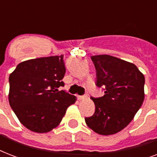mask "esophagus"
Masks as SVG:
<instances>
[{
  "label": "esophagus",
  "instance_id": "esophagus-1",
  "mask_svg": "<svg viewBox=\"0 0 157 157\" xmlns=\"http://www.w3.org/2000/svg\"><path fill=\"white\" fill-rule=\"evenodd\" d=\"M87 98V95H82V96H77V98H78L79 100H83L85 98Z\"/></svg>",
  "mask_w": 157,
  "mask_h": 157
}]
</instances>
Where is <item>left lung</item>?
<instances>
[{"label": "left lung", "instance_id": "1", "mask_svg": "<svg viewBox=\"0 0 157 157\" xmlns=\"http://www.w3.org/2000/svg\"><path fill=\"white\" fill-rule=\"evenodd\" d=\"M96 69V86L103 87L104 95L91 97L95 105L86 124L98 134H117L130 123L144 100V74L134 63L116 57L91 56Z\"/></svg>", "mask_w": 157, "mask_h": 157}]
</instances>
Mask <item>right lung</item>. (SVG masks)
Returning <instances> with one entry per match:
<instances>
[{"label":"right lung","mask_w":157,"mask_h":157,"mask_svg":"<svg viewBox=\"0 0 157 157\" xmlns=\"http://www.w3.org/2000/svg\"><path fill=\"white\" fill-rule=\"evenodd\" d=\"M66 72L63 55L22 62L10 75L9 103L19 121L36 133H47L60 124L76 98L58 88Z\"/></svg>","instance_id":"1"}]
</instances>
